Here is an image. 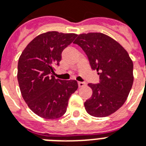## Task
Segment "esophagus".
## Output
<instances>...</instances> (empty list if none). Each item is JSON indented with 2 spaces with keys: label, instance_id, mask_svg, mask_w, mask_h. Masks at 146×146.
Returning a JSON list of instances; mask_svg holds the SVG:
<instances>
[{
  "label": "esophagus",
  "instance_id": "obj_1",
  "mask_svg": "<svg viewBox=\"0 0 146 146\" xmlns=\"http://www.w3.org/2000/svg\"><path fill=\"white\" fill-rule=\"evenodd\" d=\"M86 85V83H84V82H78V86L79 87H84Z\"/></svg>",
  "mask_w": 146,
  "mask_h": 146
}]
</instances>
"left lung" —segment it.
Masks as SVG:
<instances>
[{
	"mask_svg": "<svg viewBox=\"0 0 146 146\" xmlns=\"http://www.w3.org/2000/svg\"><path fill=\"white\" fill-rule=\"evenodd\" d=\"M74 44L84 50L90 67L99 71L98 84H88L93 94L84 107L94 117H107L122 106L133 84V62L125 48L102 33L80 34Z\"/></svg>",
	"mask_w": 146,
	"mask_h": 146,
	"instance_id": "obj_1",
	"label": "left lung"
}]
</instances>
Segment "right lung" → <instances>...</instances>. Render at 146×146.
Segmentation results:
<instances>
[{
    "instance_id": "right-lung-1",
    "label": "right lung",
    "mask_w": 146,
    "mask_h": 146,
    "mask_svg": "<svg viewBox=\"0 0 146 146\" xmlns=\"http://www.w3.org/2000/svg\"><path fill=\"white\" fill-rule=\"evenodd\" d=\"M76 34L48 32L35 38L18 59V80L23 99L35 114L46 119L59 118L66 111L68 101L78 88L76 80L56 79L62 52Z\"/></svg>"
}]
</instances>
